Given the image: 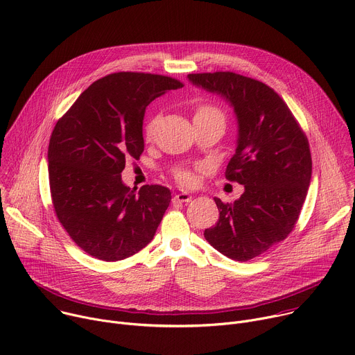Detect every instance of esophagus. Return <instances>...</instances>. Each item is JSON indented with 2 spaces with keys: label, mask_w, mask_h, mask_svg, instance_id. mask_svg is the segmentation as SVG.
<instances>
[{
  "label": "esophagus",
  "mask_w": 355,
  "mask_h": 355,
  "mask_svg": "<svg viewBox=\"0 0 355 355\" xmlns=\"http://www.w3.org/2000/svg\"><path fill=\"white\" fill-rule=\"evenodd\" d=\"M191 200H192V196L188 194V192H178V194H175L173 198L174 202H182V204H187Z\"/></svg>",
  "instance_id": "esophagus-1"
}]
</instances>
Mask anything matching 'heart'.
Segmentation results:
<instances>
[{
    "label": "heart",
    "instance_id": "obj_1",
    "mask_svg": "<svg viewBox=\"0 0 355 355\" xmlns=\"http://www.w3.org/2000/svg\"><path fill=\"white\" fill-rule=\"evenodd\" d=\"M194 121H223V114L218 107L204 105L196 110ZM155 124H157L155 117L147 123V125H146V139L147 140H150L153 137L154 130H155ZM177 180L182 185H191L192 182H194V175H192L189 171H178Z\"/></svg>",
    "mask_w": 355,
    "mask_h": 355
}]
</instances>
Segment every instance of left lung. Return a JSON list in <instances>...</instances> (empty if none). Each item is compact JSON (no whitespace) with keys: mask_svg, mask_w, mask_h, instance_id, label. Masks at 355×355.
Segmentation results:
<instances>
[{"mask_svg":"<svg viewBox=\"0 0 355 355\" xmlns=\"http://www.w3.org/2000/svg\"><path fill=\"white\" fill-rule=\"evenodd\" d=\"M188 80L218 94L236 117V148L225 175L245 191L230 204L215 198L219 219L204 236L222 254L246 262L292 232L311 180L309 141L265 83L234 72L191 73Z\"/></svg>","mask_w":355,"mask_h":355,"instance_id":"left-lung-1","label":"left lung"}]
</instances>
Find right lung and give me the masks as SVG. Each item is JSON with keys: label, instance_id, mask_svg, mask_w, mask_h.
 Masks as SVG:
<instances>
[{"label": "right lung", "instance_id": "right-lung-1", "mask_svg": "<svg viewBox=\"0 0 355 355\" xmlns=\"http://www.w3.org/2000/svg\"><path fill=\"white\" fill-rule=\"evenodd\" d=\"M177 79L119 72L92 83L55 125L48 148L51 196L72 241L93 257L116 262L147 246L167 211L171 192L121 180L127 158L144 151L147 106Z\"/></svg>", "mask_w": 355, "mask_h": 355}]
</instances>
